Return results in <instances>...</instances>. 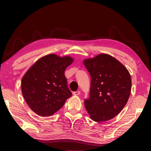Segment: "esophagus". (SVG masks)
<instances>
[{
    "instance_id": "34e87169",
    "label": "esophagus",
    "mask_w": 151,
    "mask_h": 151,
    "mask_svg": "<svg viewBox=\"0 0 151 151\" xmlns=\"http://www.w3.org/2000/svg\"><path fill=\"white\" fill-rule=\"evenodd\" d=\"M80 93H81L80 91H75V92H74V93H73V94H74V95H75V96H78V95H79V94H80Z\"/></svg>"
}]
</instances>
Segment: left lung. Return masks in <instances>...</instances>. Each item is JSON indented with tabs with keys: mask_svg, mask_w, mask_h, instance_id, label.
<instances>
[{
	"mask_svg": "<svg viewBox=\"0 0 151 151\" xmlns=\"http://www.w3.org/2000/svg\"><path fill=\"white\" fill-rule=\"evenodd\" d=\"M91 77L90 97L85 106L90 118L101 122L121 112L131 92V77L127 68L108 54L83 60Z\"/></svg>",
	"mask_w": 151,
	"mask_h": 151,
	"instance_id": "left-lung-1",
	"label": "left lung"
}]
</instances>
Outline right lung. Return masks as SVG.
<instances>
[{
	"instance_id": "obj_1",
	"label": "right lung",
	"mask_w": 151,
	"mask_h": 151,
	"mask_svg": "<svg viewBox=\"0 0 151 151\" xmlns=\"http://www.w3.org/2000/svg\"><path fill=\"white\" fill-rule=\"evenodd\" d=\"M73 61L70 56L45 55L36 61L22 76V95L30 109L38 115L52 116L72 95L65 70Z\"/></svg>"
}]
</instances>
